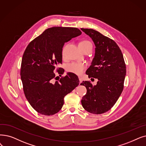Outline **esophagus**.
I'll return each instance as SVG.
<instances>
[{
  "label": "esophagus",
  "instance_id": "34e87169",
  "mask_svg": "<svg viewBox=\"0 0 146 146\" xmlns=\"http://www.w3.org/2000/svg\"><path fill=\"white\" fill-rule=\"evenodd\" d=\"M79 83L80 84L82 83V81H83V79H82V78L80 76H79Z\"/></svg>",
  "mask_w": 146,
  "mask_h": 146
}]
</instances>
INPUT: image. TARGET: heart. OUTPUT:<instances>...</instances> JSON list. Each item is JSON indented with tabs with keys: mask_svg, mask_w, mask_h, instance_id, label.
<instances>
[{
	"mask_svg": "<svg viewBox=\"0 0 146 146\" xmlns=\"http://www.w3.org/2000/svg\"><path fill=\"white\" fill-rule=\"evenodd\" d=\"M89 44H91L90 42L88 40H82L79 43V47L81 48L85 46L86 45H89ZM66 47H64L62 49V56L64 57L65 56V52H66ZM85 68V66L84 64L82 62H72L70 64H68L67 67V70L68 72L73 73L76 74H81L84 72V69Z\"/></svg>",
	"mask_w": 146,
	"mask_h": 146,
	"instance_id": "b5f03b06",
	"label": "heart"
}]
</instances>
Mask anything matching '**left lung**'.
Listing matches in <instances>:
<instances>
[{"mask_svg": "<svg viewBox=\"0 0 146 146\" xmlns=\"http://www.w3.org/2000/svg\"><path fill=\"white\" fill-rule=\"evenodd\" d=\"M81 30L96 46L94 57L86 73L89 78L98 79L96 85L88 81L80 84L87 90L81 103L87 111L98 115L109 111L120 97L123 89L126 65L121 50L115 41L95 30Z\"/></svg>", "mask_w": 146, "mask_h": 146, "instance_id": "obj_1", "label": "left lung"}]
</instances>
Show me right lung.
Returning <instances> with one entry per match:
<instances>
[{
  "label": "right lung",
  "mask_w": 146,
  "mask_h": 146,
  "mask_svg": "<svg viewBox=\"0 0 146 146\" xmlns=\"http://www.w3.org/2000/svg\"><path fill=\"white\" fill-rule=\"evenodd\" d=\"M81 34L77 28L52 27L35 38L25 50L20 73L24 92L31 107L42 115L58 113L64 97L79 84L77 75L70 72L54 83L52 79L54 70L62 64L65 42Z\"/></svg>",
  "instance_id": "right-lung-1"
}]
</instances>
